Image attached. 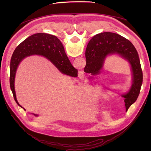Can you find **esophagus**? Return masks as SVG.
I'll return each instance as SVG.
<instances>
[{
	"instance_id": "34e87169",
	"label": "esophagus",
	"mask_w": 151,
	"mask_h": 151,
	"mask_svg": "<svg viewBox=\"0 0 151 151\" xmlns=\"http://www.w3.org/2000/svg\"><path fill=\"white\" fill-rule=\"evenodd\" d=\"M79 77L80 79H81L82 80L84 79L85 78V74L84 71H79Z\"/></svg>"
}]
</instances>
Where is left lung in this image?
Segmentation results:
<instances>
[{"mask_svg":"<svg viewBox=\"0 0 151 151\" xmlns=\"http://www.w3.org/2000/svg\"><path fill=\"white\" fill-rule=\"evenodd\" d=\"M118 54L129 62L133 79L132 85L127 93L122 95L124 98L126 111L137 99L142 84L143 74L137 51L129 40L120 35L104 32L95 35L86 50V65L84 71L97 75L102 69L105 58L108 55Z\"/></svg>","mask_w":151,"mask_h":151,"instance_id":"left-lung-1","label":"left lung"}]
</instances>
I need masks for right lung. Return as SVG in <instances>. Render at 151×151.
Listing matches in <instances>:
<instances>
[{
	"label": "right lung",
	"instance_id": "right-lung-1",
	"mask_svg": "<svg viewBox=\"0 0 151 151\" xmlns=\"http://www.w3.org/2000/svg\"><path fill=\"white\" fill-rule=\"evenodd\" d=\"M32 55L45 57L63 74L77 76V70L72 66L65 52L64 48L57 36L47 33H36L21 43L14 52L10 63V86L14 98L17 102L14 89V80L17 68L22 59ZM35 116H38L35 115Z\"/></svg>",
	"mask_w": 151,
	"mask_h": 151
}]
</instances>
